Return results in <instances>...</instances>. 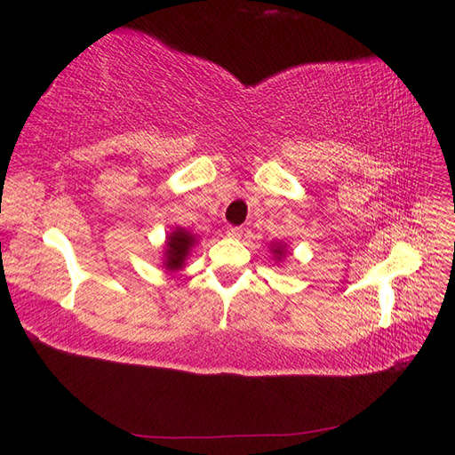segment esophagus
Instances as JSON below:
<instances>
[{"instance_id": "esophagus-1", "label": "esophagus", "mask_w": 455, "mask_h": 455, "mask_svg": "<svg viewBox=\"0 0 455 455\" xmlns=\"http://www.w3.org/2000/svg\"><path fill=\"white\" fill-rule=\"evenodd\" d=\"M226 233H228L229 239H241L243 237V229L237 228V226H229Z\"/></svg>"}]
</instances>
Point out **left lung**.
I'll return each instance as SVG.
<instances>
[{"label": "left lung", "mask_w": 455, "mask_h": 455, "mask_svg": "<svg viewBox=\"0 0 455 455\" xmlns=\"http://www.w3.org/2000/svg\"><path fill=\"white\" fill-rule=\"evenodd\" d=\"M269 251H271V254H273V259H275V264H281V261L286 258V254H288V244L286 243H283V241H275V243H271L269 244Z\"/></svg>", "instance_id": "obj_1"}]
</instances>
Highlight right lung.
Wrapping results in <instances>:
<instances>
[{"label": "right lung", "instance_id": "right-lung-1", "mask_svg": "<svg viewBox=\"0 0 455 455\" xmlns=\"http://www.w3.org/2000/svg\"><path fill=\"white\" fill-rule=\"evenodd\" d=\"M197 241H199V237L196 235V233H191L189 229L180 228V226L172 228L167 233V237H164V244H163V259H161L163 267L169 273L180 271L186 266V259H188L189 252L194 251Z\"/></svg>", "mask_w": 455, "mask_h": 455}]
</instances>
